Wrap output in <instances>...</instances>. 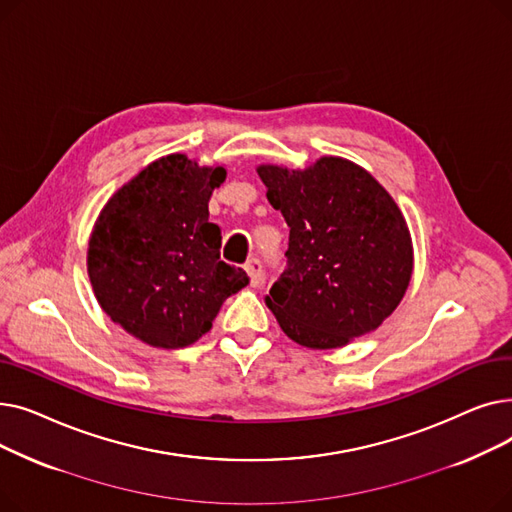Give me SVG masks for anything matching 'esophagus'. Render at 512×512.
Returning <instances> with one entry per match:
<instances>
[{"label": "esophagus", "mask_w": 512, "mask_h": 512, "mask_svg": "<svg viewBox=\"0 0 512 512\" xmlns=\"http://www.w3.org/2000/svg\"><path fill=\"white\" fill-rule=\"evenodd\" d=\"M245 272L249 274L253 286H261V282H263V265H261L259 259H255V257L249 259V261L245 263Z\"/></svg>", "instance_id": "esophagus-1"}]
</instances>
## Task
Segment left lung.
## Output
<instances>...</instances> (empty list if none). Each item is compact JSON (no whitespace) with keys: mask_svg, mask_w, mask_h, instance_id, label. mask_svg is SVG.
Returning <instances> with one entry per match:
<instances>
[{"mask_svg":"<svg viewBox=\"0 0 512 512\" xmlns=\"http://www.w3.org/2000/svg\"><path fill=\"white\" fill-rule=\"evenodd\" d=\"M267 201L290 228L288 265L265 305L301 346L328 351L378 330L413 276V240L396 201L355 161L305 170L261 164Z\"/></svg>","mask_w":512,"mask_h":512,"instance_id":"1","label":"left lung"}]
</instances>
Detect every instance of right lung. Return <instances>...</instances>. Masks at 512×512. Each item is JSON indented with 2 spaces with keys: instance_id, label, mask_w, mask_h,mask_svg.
<instances>
[{
  "instance_id": "1",
  "label": "right lung",
  "mask_w": 512,
  "mask_h": 512,
  "mask_svg": "<svg viewBox=\"0 0 512 512\" xmlns=\"http://www.w3.org/2000/svg\"><path fill=\"white\" fill-rule=\"evenodd\" d=\"M224 166L184 153L151 161L107 199L87 247L95 299L114 324L155 348H184L211 330L249 276L220 261L209 197Z\"/></svg>"
}]
</instances>
